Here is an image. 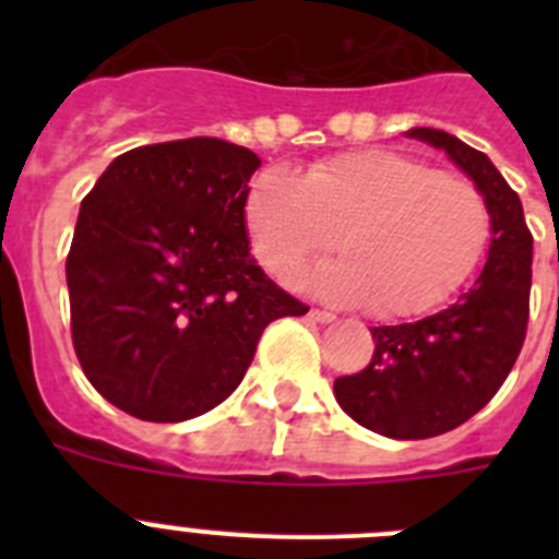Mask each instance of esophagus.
<instances>
[{
	"label": "esophagus",
	"mask_w": 559,
	"mask_h": 559,
	"mask_svg": "<svg viewBox=\"0 0 559 559\" xmlns=\"http://www.w3.org/2000/svg\"><path fill=\"white\" fill-rule=\"evenodd\" d=\"M310 319H313V322H319V324H330V322H335V316L333 313H328V310H310Z\"/></svg>",
	"instance_id": "1"
}]
</instances>
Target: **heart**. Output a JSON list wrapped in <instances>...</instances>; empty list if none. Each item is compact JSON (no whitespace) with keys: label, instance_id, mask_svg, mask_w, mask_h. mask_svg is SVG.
Returning <instances> with one entry per match:
<instances>
[{"label":"heart","instance_id":"obj_1","mask_svg":"<svg viewBox=\"0 0 559 559\" xmlns=\"http://www.w3.org/2000/svg\"><path fill=\"white\" fill-rule=\"evenodd\" d=\"M246 231L269 274L290 280L319 251L344 257L296 283L380 319H414L445 305L490 243L487 199L473 181L394 151L319 162L302 179L265 167L246 190Z\"/></svg>","mask_w":559,"mask_h":559}]
</instances>
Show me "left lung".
Returning a JSON list of instances; mask_svg holds the SVG:
<instances>
[{"mask_svg":"<svg viewBox=\"0 0 559 559\" xmlns=\"http://www.w3.org/2000/svg\"><path fill=\"white\" fill-rule=\"evenodd\" d=\"M406 136L445 151L481 190L492 218L490 251L476 283L445 310L412 324L372 328V360L358 374L335 378L333 392L369 431L428 439L481 412L510 374L530 322L532 235L518 192L487 153L439 128H412Z\"/></svg>","mask_w":559,"mask_h":559,"instance_id":"1","label":"left lung"}]
</instances>
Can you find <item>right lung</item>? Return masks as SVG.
<instances>
[{"label": "right lung", "mask_w": 559, "mask_h": 559, "mask_svg": "<svg viewBox=\"0 0 559 559\" xmlns=\"http://www.w3.org/2000/svg\"><path fill=\"white\" fill-rule=\"evenodd\" d=\"M257 153L212 136L133 147L78 212L67 257L72 344L88 383L131 417L181 423L224 403L260 333L305 316L249 251Z\"/></svg>", "instance_id": "1"}]
</instances>
